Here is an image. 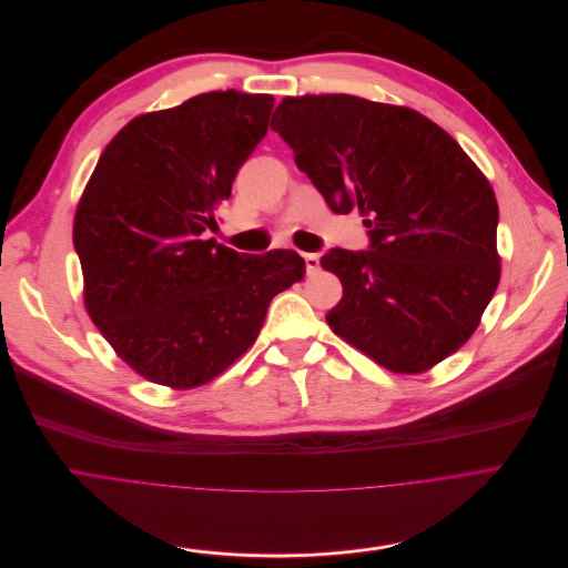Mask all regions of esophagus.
<instances>
[{
	"instance_id": "esophagus-1",
	"label": "esophagus",
	"mask_w": 568,
	"mask_h": 568,
	"mask_svg": "<svg viewBox=\"0 0 568 568\" xmlns=\"http://www.w3.org/2000/svg\"><path fill=\"white\" fill-rule=\"evenodd\" d=\"M304 264H306V273L313 275L320 268V257L315 253H306L304 255Z\"/></svg>"
}]
</instances>
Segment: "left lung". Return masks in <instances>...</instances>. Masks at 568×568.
<instances>
[{
	"label": "left lung",
	"mask_w": 568,
	"mask_h": 568,
	"mask_svg": "<svg viewBox=\"0 0 568 568\" xmlns=\"http://www.w3.org/2000/svg\"><path fill=\"white\" fill-rule=\"evenodd\" d=\"M271 130L333 212L367 225V251L320 260L343 282L328 326L398 374L455 354L501 271L497 199L462 145L414 109L347 93L288 95Z\"/></svg>",
	"instance_id": "8db88e82"
}]
</instances>
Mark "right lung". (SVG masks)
<instances>
[{
    "mask_svg": "<svg viewBox=\"0 0 568 568\" xmlns=\"http://www.w3.org/2000/svg\"><path fill=\"white\" fill-rule=\"evenodd\" d=\"M275 98L235 89L143 113L104 148L75 210L84 304L141 376L199 387L253 343L271 300L304 277L295 251L237 253L205 240Z\"/></svg>",
    "mask_w": 568,
    "mask_h": 568,
    "instance_id": "add662e5",
    "label": "right lung"
}]
</instances>
